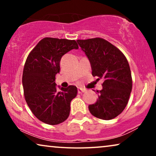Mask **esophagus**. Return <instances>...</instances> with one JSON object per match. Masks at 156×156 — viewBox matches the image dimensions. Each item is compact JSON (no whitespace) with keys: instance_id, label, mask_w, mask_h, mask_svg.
<instances>
[{"instance_id":"esophagus-1","label":"esophagus","mask_w":156,"mask_h":156,"mask_svg":"<svg viewBox=\"0 0 156 156\" xmlns=\"http://www.w3.org/2000/svg\"><path fill=\"white\" fill-rule=\"evenodd\" d=\"M86 91V89H83V88H78V93L79 94H82L83 92H84V91Z\"/></svg>"}]
</instances>
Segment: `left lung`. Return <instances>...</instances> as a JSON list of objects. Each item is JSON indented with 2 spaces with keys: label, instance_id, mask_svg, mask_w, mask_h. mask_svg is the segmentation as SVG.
Here are the masks:
<instances>
[{
  "label": "left lung",
  "instance_id": "1",
  "mask_svg": "<svg viewBox=\"0 0 156 156\" xmlns=\"http://www.w3.org/2000/svg\"><path fill=\"white\" fill-rule=\"evenodd\" d=\"M76 42L90 62L93 76L104 80L103 88L97 91V102L89 106V112L98 119H114L124 110L131 92V72L127 59L116 47L102 38Z\"/></svg>",
  "mask_w": 156,
  "mask_h": 156
}]
</instances>
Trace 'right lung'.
Masks as SVG:
<instances>
[{
	"instance_id": "right-lung-1",
	"label": "right lung",
	"mask_w": 156,
	"mask_h": 156,
	"mask_svg": "<svg viewBox=\"0 0 156 156\" xmlns=\"http://www.w3.org/2000/svg\"><path fill=\"white\" fill-rule=\"evenodd\" d=\"M78 48L74 40L44 37L27 57L22 80L25 101L33 114L47 124H59L69 116L77 88L58 86L57 90L55 75L59 73L62 57Z\"/></svg>"
}]
</instances>
